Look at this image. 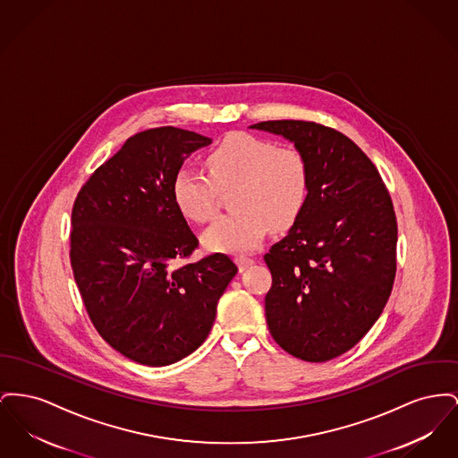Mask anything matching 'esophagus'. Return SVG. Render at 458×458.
Wrapping results in <instances>:
<instances>
[{
    "label": "esophagus",
    "instance_id": "obj_1",
    "mask_svg": "<svg viewBox=\"0 0 458 458\" xmlns=\"http://www.w3.org/2000/svg\"><path fill=\"white\" fill-rule=\"evenodd\" d=\"M235 261H237V265H239V269L243 271V269L247 268V267H250L252 263H254V259L252 258H249V256H237L235 258Z\"/></svg>",
    "mask_w": 458,
    "mask_h": 458
}]
</instances>
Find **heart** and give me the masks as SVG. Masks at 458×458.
<instances>
[{
  "label": "heart",
  "mask_w": 458,
  "mask_h": 458,
  "mask_svg": "<svg viewBox=\"0 0 458 458\" xmlns=\"http://www.w3.org/2000/svg\"><path fill=\"white\" fill-rule=\"evenodd\" d=\"M208 174L182 167L171 193L178 211L195 223L211 221L230 191L233 213L219 217L202 235L216 252H249L275 230H289L304 213L311 167L294 145L278 147L261 136L235 133L223 138L204 159Z\"/></svg>",
  "instance_id": "obj_1"
}]
</instances>
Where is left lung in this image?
Returning <instances> with one entry per match:
<instances>
[{
  "instance_id": "8db88e82",
  "label": "left lung",
  "mask_w": 458,
  "mask_h": 458,
  "mask_svg": "<svg viewBox=\"0 0 458 458\" xmlns=\"http://www.w3.org/2000/svg\"><path fill=\"white\" fill-rule=\"evenodd\" d=\"M250 128L285 136L311 167L304 213L265 261V313L275 343L322 363L358 344L380 317L396 276L398 223L374 162L341 131L313 121Z\"/></svg>"
}]
</instances>
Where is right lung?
<instances>
[{"label":"right lung","instance_id":"1","mask_svg":"<svg viewBox=\"0 0 458 458\" xmlns=\"http://www.w3.org/2000/svg\"><path fill=\"white\" fill-rule=\"evenodd\" d=\"M211 138L162 126L130 136L82 185L72 206L71 265L97 332L136 363L162 367L208 337L235 263L199 247L171 183ZM183 260V266H176Z\"/></svg>","mask_w":458,"mask_h":458}]
</instances>
